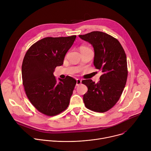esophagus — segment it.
<instances>
[{"label":"esophagus","mask_w":151,"mask_h":151,"mask_svg":"<svg viewBox=\"0 0 151 151\" xmlns=\"http://www.w3.org/2000/svg\"><path fill=\"white\" fill-rule=\"evenodd\" d=\"M81 83V80L79 79H76V86H78V85H80Z\"/></svg>","instance_id":"obj_1"}]
</instances>
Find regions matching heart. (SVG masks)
<instances>
[{"instance_id":"obj_1","label":"heart","mask_w":151,"mask_h":151,"mask_svg":"<svg viewBox=\"0 0 151 151\" xmlns=\"http://www.w3.org/2000/svg\"><path fill=\"white\" fill-rule=\"evenodd\" d=\"M90 49L88 48L87 47H85V46H82L80 47V51L81 52L84 51H87V50H90Z\"/></svg>"}]
</instances>
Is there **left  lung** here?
Instances as JSON below:
<instances>
[{"label": "left lung", "mask_w": 151, "mask_h": 151, "mask_svg": "<svg viewBox=\"0 0 151 151\" xmlns=\"http://www.w3.org/2000/svg\"><path fill=\"white\" fill-rule=\"evenodd\" d=\"M79 37L93 46L94 65L103 73L97 83L91 79L82 81L88 88L83 97L85 106L95 112H106L118 101L126 84V54L119 42L106 33L94 31Z\"/></svg>", "instance_id": "1"}]
</instances>
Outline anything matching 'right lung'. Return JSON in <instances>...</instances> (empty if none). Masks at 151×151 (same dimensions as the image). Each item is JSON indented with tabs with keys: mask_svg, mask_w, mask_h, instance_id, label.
<instances>
[{
	"mask_svg": "<svg viewBox=\"0 0 151 151\" xmlns=\"http://www.w3.org/2000/svg\"><path fill=\"white\" fill-rule=\"evenodd\" d=\"M76 36L42 39L28 50L21 73L26 94L35 108L48 116L67 109L76 81L70 76L57 81L55 68L63 64L66 54Z\"/></svg>",
	"mask_w": 151,
	"mask_h": 151,
	"instance_id": "obj_1",
	"label": "right lung"
}]
</instances>
